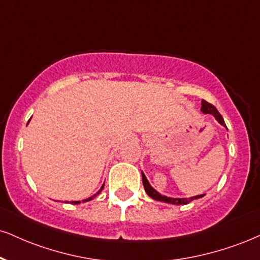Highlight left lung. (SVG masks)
Segmentation results:
<instances>
[{
  "mask_svg": "<svg viewBox=\"0 0 260 260\" xmlns=\"http://www.w3.org/2000/svg\"><path fill=\"white\" fill-rule=\"evenodd\" d=\"M201 111L203 112V114H211L213 115V116L215 117V120H217L219 123L221 124V126L226 127V124H225L224 122V118L221 117V115L219 114V111L215 109L214 105L209 104V103L206 102V100H202L201 103ZM142 178H143V185H144V189H145V191L148 195L150 196L151 199L156 200V201H162V202H166V203H171V205H187L189 202H191L192 200H198V199H201L203 198L205 195H196V196H192V198H168V196H164L161 195L160 192H157L156 190L152 187L151 185H150V183L148 181V179H146L145 174L143 173L142 172Z\"/></svg>",
  "mask_w": 260,
  "mask_h": 260,
  "instance_id": "left-lung-1",
  "label": "left lung"
}]
</instances>
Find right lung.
I'll return each instance as SVG.
<instances>
[{"mask_svg": "<svg viewBox=\"0 0 260 260\" xmlns=\"http://www.w3.org/2000/svg\"><path fill=\"white\" fill-rule=\"evenodd\" d=\"M29 121H30V120H29ZM103 189H104V184H103V186H102V187H100V190H99V191H98V192H96V193H94V195H93V196H90V198H88V199L83 200V202L90 201V200H93V199H94V198H95V196H98V195H99V193H100V192H102V190H103ZM71 203H74V205H77V203H80V201H73V202H71Z\"/></svg>", "mask_w": 260, "mask_h": 260, "instance_id": "obj_1", "label": "right lung"}]
</instances>
